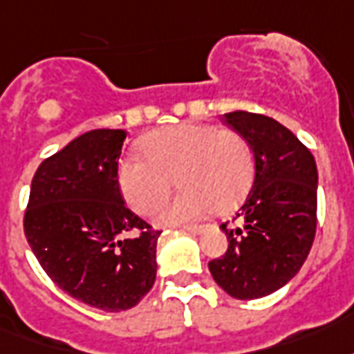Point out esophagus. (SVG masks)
Here are the masks:
<instances>
[{
    "instance_id": "obj_1",
    "label": "esophagus",
    "mask_w": 354,
    "mask_h": 354,
    "mask_svg": "<svg viewBox=\"0 0 354 354\" xmlns=\"http://www.w3.org/2000/svg\"><path fill=\"white\" fill-rule=\"evenodd\" d=\"M183 230L188 232V234H202V232L209 230V226L207 224H190V226H183Z\"/></svg>"
}]
</instances>
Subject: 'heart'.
I'll use <instances>...</instances> for the list:
<instances>
[{
	"mask_svg": "<svg viewBox=\"0 0 354 354\" xmlns=\"http://www.w3.org/2000/svg\"><path fill=\"white\" fill-rule=\"evenodd\" d=\"M145 154H126L118 164V187L139 215L158 209L175 179L180 192L160 209V224H180L228 213L243 202L254 177V158L247 139L213 124L185 122L149 133Z\"/></svg>",
	"mask_w": 354,
	"mask_h": 354,
	"instance_id": "b5f03b06",
	"label": "heart"
}]
</instances>
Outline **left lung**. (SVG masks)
<instances>
[{
	"mask_svg": "<svg viewBox=\"0 0 354 354\" xmlns=\"http://www.w3.org/2000/svg\"><path fill=\"white\" fill-rule=\"evenodd\" d=\"M224 122L251 147L254 180L236 228L221 226L228 251L209 262V272L232 298L257 300L285 286L308 259L319 174L308 147L275 118L234 111Z\"/></svg>",
	"mask_w": 354,
	"mask_h": 354,
	"instance_id": "8db88e82",
	"label": "left lung"
}]
</instances>
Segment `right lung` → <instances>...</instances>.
Here are the masks:
<instances>
[{
  "instance_id": "obj_1",
  "label": "right lung",
  "mask_w": 354,
  "mask_h": 354,
  "mask_svg": "<svg viewBox=\"0 0 354 354\" xmlns=\"http://www.w3.org/2000/svg\"><path fill=\"white\" fill-rule=\"evenodd\" d=\"M126 131L92 130L43 160L24 232L46 275L103 311L138 306L156 279L160 232L124 205L118 158Z\"/></svg>"
}]
</instances>
